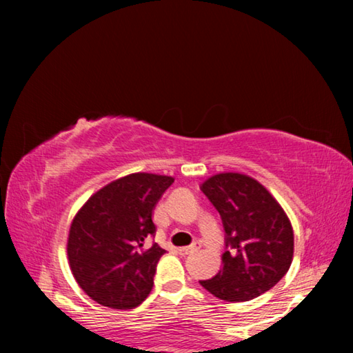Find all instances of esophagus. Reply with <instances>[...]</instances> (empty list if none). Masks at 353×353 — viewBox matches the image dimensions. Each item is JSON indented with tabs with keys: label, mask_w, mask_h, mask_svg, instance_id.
Instances as JSON below:
<instances>
[{
	"label": "esophagus",
	"mask_w": 353,
	"mask_h": 353,
	"mask_svg": "<svg viewBox=\"0 0 353 353\" xmlns=\"http://www.w3.org/2000/svg\"><path fill=\"white\" fill-rule=\"evenodd\" d=\"M201 248V241H196L194 244H191V246H185L179 249V254L181 255H188L191 252H194V250H198Z\"/></svg>",
	"instance_id": "esophagus-1"
}]
</instances>
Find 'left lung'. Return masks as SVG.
Segmentation results:
<instances>
[{
  "label": "left lung",
  "instance_id": "left-lung-1",
  "mask_svg": "<svg viewBox=\"0 0 353 353\" xmlns=\"http://www.w3.org/2000/svg\"><path fill=\"white\" fill-rule=\"evenodd\" d=\"M224 227L223 270L201 285L218 299L243 302L270 291L288 272L294 235L279 202L255 179L223 172L202 183Z\"/></svg>",
  "mask_w": 353,
  "mask_h": 353
}]
</instances>
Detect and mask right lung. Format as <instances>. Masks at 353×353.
<instances>
[{
	"mask_svg": "<svg viewBox=\"0 0 353 353\" xmlns=\"http://www.w3.org/2000/svg\"><path fill=\"white\" fill-rule=\"evenodd\" d=\"M174 179L135 172L94 193L73 219L68 235L71 272L81 288L104 307L135 308L154 286L166 250L155 235L152 210Z\"/></svg>",
	"mask_w": 353,
	"mask_h": 353,
	"instance_id": "obj_1",
	"label": "right lung"
}]
</instances>
